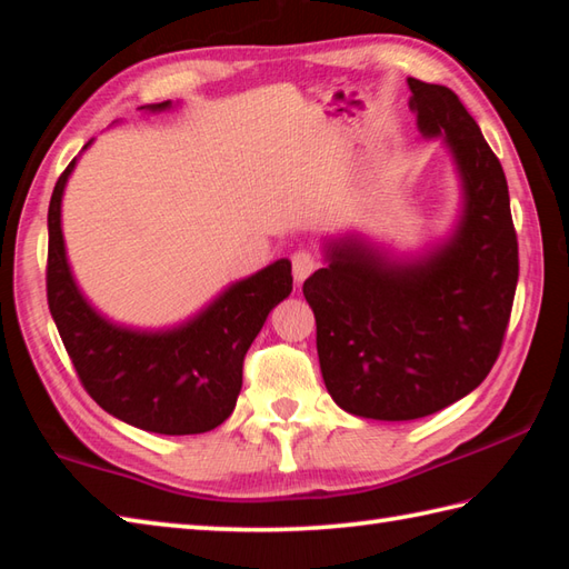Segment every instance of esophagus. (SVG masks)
Listing matches in <instances>:
<instances>
[{
  "instance_id": "obj_1",
  "label": "esophagus",
  "mask_w": 569,
  "mask_h": 569,
  "mask_svg": "<svg viewBox=\"0 0 569 569\" xmlns=\"http://www.w3.org/2000/svg\"><path fill=\"white\" fill-rule=\"evenodd\" d=\"M319 268V262H317V258L311 256L309 250H297L295 256H292V274H295V282L297 284H301L307 280V277Z\"/></svg>"
}]
</instances>
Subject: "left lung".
Instances as JSON below:
<instances>
[{"label":"left lung","instance_id":"8db88e82","mask_svg":"<svg viewBox=\"0 0 569 569\" xmlns=\"http://www.w3.org/2000/svg\"><path fill=\"white\" fill-rule=\"evenodd\" d=\"M407 82L421 138H440L456 166V229L409 256L362 233L328 238L326 264L305 282L328 395L343 411L375 421L421 419L482 385L499 358L519 282L499 158L456 92Z\"/></svg>","mask_w":569,"mask_h":569}]
</instances>
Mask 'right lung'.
<instances>
[{"instance_id": "right-lung-1", "label": "right lung", "mask_w": 569, "mask_h": 569, "mask_svg": "<svg viewBox=\"0 0 569 569\" xmlns=\"http://www.w3.org/2000/svg\"><path fill=\"white\" fill-rule=\"evenodd\" d=\"M146 113L172 102L138 107ZM92 146L87 141L82 150ZM72 158L48 207V309L82 387L119 421L162 436L207 433L229 419L243 385V358L268 313L292 292V262L277 260L238 280L194 317L168 328L111 321L70 270L60 207Z\"/></svg>"}]
</instances>
